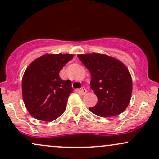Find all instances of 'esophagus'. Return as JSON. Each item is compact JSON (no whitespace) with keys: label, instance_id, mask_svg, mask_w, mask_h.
Instances as JSON below:
<instances>
[{"label":"esophagus","instance_id":"1","mask_svg":"<svg viewBox=\"0 0 159 159\" xmlns=\"http://www.w3.org/2000/svg\"><path fill=\"white\" fill-rule=\"evenodd\" d=\"M80 92L82 94H85L87 93V90L85 89V88L82 87L81 89H80Z\"/></svg>","mask_w":159,"mask_h":159}]
</instances>
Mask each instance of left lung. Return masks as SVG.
Here are the masks:
<instances>
[{"instance_id": "left-lung-1", "label": "left lung", "mask_w": 159, "mask_h": 159, "mask_svg": "<svg viewBox=\"0 0 159 159\" xmlns=\"http://www.w3.org/2000/svg\"><path fill=\"white\" fill-rule=\"evenodd\" d=\"M91 75V89L98 97L95 106L89 108L101 117H112L122 113L129 105L132 81L129 70L120 61L102 54H78Z\"/></svg>"}]
</instances>
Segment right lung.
I'll return each mask as SVG.
<instances>
[{"instance_id":"add662e5","label":"right lung","mask_w":159,"mask_h":159,"mask_svg":"<svg viewBox=\"0 0 159 159\" xmlns=\"http://www.w3.org/2000/svg\"><path fill=\"white\" fill-rule=\"evenodd\" d=\"M73 54H44L27 68L22 78V95L26 108L36 119L52 121L66 109L73 92L71 81L59 76Z\"/></svg>"}]
</instances>
